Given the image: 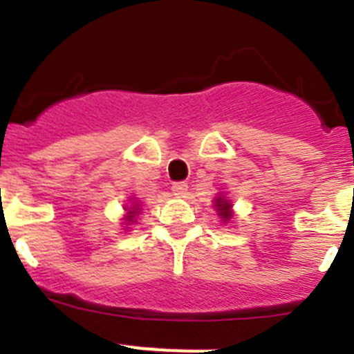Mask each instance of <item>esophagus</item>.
Wrapping results in <instances>:
<instances>
[{"label":"esophagus","instance_id":"1","mask_svg":"<svg viewBox=\"0 0 354 354\" xmlns=\"http://www.w3.org/2000/svg\"><path fill=\"white\" fill-rule=\"evenodd\" d=\"M171 192L177 196H186L187 195V184L186 183H175L171 186Z\"/></svg>","mask_w":354,"mask_h":354}]
</instances>
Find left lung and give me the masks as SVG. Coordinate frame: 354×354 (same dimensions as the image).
Listing matches in <instances>:
<instances>
[{
	"mask_svg": "<svg viewBox=\"0 0 354 354\" xmlns=\"http://www.w3.org/2000/svg\"><path fill=\"white\" fill-rule=\"evenodd\" d=\"M212 207H214V211L218 212V216H220L223 223L232 221L234 218L232 202H230V200H228L221 192L214 196V204H212Z\"/></svg>",
	"mask_w": 354,
	"mask_h": 354,
	"instance_id": "left-lung-1",
	"label": "left lung"
}]
</instances>
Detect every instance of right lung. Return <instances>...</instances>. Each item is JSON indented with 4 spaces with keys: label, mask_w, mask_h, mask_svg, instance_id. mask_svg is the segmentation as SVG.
<instances>
[{
    "label": "right lung",
    "mask_w": 354,
    "mask_h": 354,
    "mask_svg": "<svg viewBox=\"0 0 354 354\" xmlns=\"http://www.w3.org/2000/svg\"><path fill=\"white\" fill-rule=\"evenodd\" d=\"M127 202H129V205H124V211H126V214H124V218H122V220H124V223L122 225H126V228H124V230H129V225L136 223V218H138L140 209H142L134 196H129V200H127Z\"/></svg>",
    "instance_id": "obj_1"
}]
</instances>
